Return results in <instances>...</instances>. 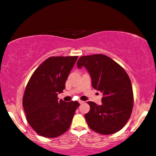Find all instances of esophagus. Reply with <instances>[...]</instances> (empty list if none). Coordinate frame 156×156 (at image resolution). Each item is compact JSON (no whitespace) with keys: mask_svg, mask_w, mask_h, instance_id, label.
Segmentation results:
<instances>
[{"mask_svg":"<svg viewBox=\"0 0 156 156\" xmlns=\"http://www.w3.org/2000/svg\"><path fill=\"white\" fill-rule=\"evenodd\" d=\"M78 102H79V104H83V103L84 102H83V101H82V100H78Z\"/></svg>","mask_w":156,"mask_h":156,"instance_id":"34e87169","label":"esophagus"}]
</instances>
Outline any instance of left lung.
<instances>
[{"label":"left lung","mask_w":156,"mask_h":156,"mask_svg":"<svg viewBox=\"0 0 156 156\" xmlns=\"http://www.w3.org/2000/svg\"><path fill=\"white\" fill-rule=\"evenodd\" d=\"M77 66L87 69L92 86L102 93L101 105L87 102L90 109L85 118L90 128L104 135L121 130L130 117L133 103L132 85L126 72L103 54L81 56Z\"/></svg>","instance_id":"left-lung-1"}]
</instances>
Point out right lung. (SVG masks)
<instances>
[{"mask_svg":"<svg viewBox=\"0 0 156 156\" xmlns=\"http://www.w3.org/2000/svg\"><path fill=\"white\" fill-rule=\"evenodd\" d=\"M78 56H52L35 70L26 86L23 105L27 122L46 138L59 136L69 130L77 101L66 102L57 98Z\"/></svg>","mask_w":156,"mask_h":156,"instance_id":"right-lung-1","label":"right lung"}]
</instances>
